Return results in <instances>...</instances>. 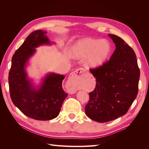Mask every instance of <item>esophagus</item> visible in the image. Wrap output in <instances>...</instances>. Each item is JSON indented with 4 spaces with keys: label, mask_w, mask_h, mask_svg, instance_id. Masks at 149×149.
Returning a JSON list of instances; mask_svg holds the SVG:
<instances>
[{
    "label": "esophagus",
    "mask_w": 149,
    "mask_h": 149,
    "mask_svg": "<svg viewBox=\"0 0 149 149\" xmlns=\"http://www.w3.org/2000/svg\"><path fill=\"white\" fill-rule=\"evenodd\" d=\"M84 75V70L82 68L73 72L70 75L69 79L67 83L68 88L70 93H74L77 91L78 85L82 81Z\"/></svg>",
    "instance_id": "34e87169"
}]
</instances>
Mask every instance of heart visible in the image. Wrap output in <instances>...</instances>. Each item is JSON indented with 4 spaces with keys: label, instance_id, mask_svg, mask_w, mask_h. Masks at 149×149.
Instances as JSON below:
<instances>
[{
    "label": "heart",
    "instance_id": "heart-1",
    "mask_svg": "<svg viewBox=\"0 0 149 149\" xmlns=\"http://www.w3.org/2000/svg\"><path fill=\"white\" fill-rule=\"evenodd\" d=\"M111 46L107 40L86 38L76 42L72 48L73 55L84 58V64L89 68L102 65L110 55Z\"/></svg>",
    "mask_w": 149,
    "mask_h": 149
}]
</instances>
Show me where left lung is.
Here are the masks:
<instances>
[{
	"instance_id": "8db88e82",
	"label": "left lung",
	"mask_w": 149,
	"mask_h": 149,
	"mask_svg": "<svg viewBox=\"0 0 149 149\" xmlns=\"http://www.w3.org/2000/svg\"><path fill=\"white\" fill-rule=\"evenodd\" d=\"M109 37L116 49L109 61L89 71L96 79V87L89 93L85 113L98 123H106L127 113L136 98L140 70L134 49L116 35Z\"/></svg>"
}]
</instances>
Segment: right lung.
Listing matches in <instances>:
<instances>
[{"instance_id": "obj_1", "label": "right lung", "mask_w": 149, "mask_h": 149, "mask_svg": "<svg viewBox=\"0 0 149 149\" xmlns=\"http://www.w3.org/2000/svg\"><path fill=\"white\" fill-rule=\"evenodd\" d=\"M43 30L31 32L13 54L8 74L11 100L26 116L35 120H47L56 118L68 94L62 88L65 76L52 73L48 75L37 91L32 89L26 79L25 65L29 57L40 45L50 43Z\"/></svg>"}]
</instances>
